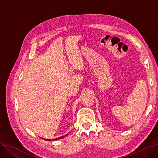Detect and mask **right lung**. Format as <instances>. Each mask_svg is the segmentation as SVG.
Wrapping results in <instances>:
<instances>
[{"label": "right lung", "mask_w": 158, "mask_h": 158, "mask_svg": "<svg viewBox=\"0 0 158 158\" xmlns=\"http://www.w3.org/2000/svg\"><path fill=\"white\" fill-rule=\"evenodd\" d=\"M67 135H68V134H67V135H66L65 136H61V137H59V138H55V139H53V140H59V139H60V138H64V136H67ZM44 140H47V141H51V139H44Z\"/></svg>", "instance_id": "add662e5"}]
</instances>
